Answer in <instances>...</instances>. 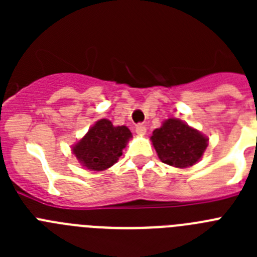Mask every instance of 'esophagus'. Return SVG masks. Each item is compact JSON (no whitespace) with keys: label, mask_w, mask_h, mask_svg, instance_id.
<instances>
[{"label":"esophagus","mask_w":257,"mask_h":257,"mask_svg":"<svg viewBox=\"0 0 257 257\" xmlns=\"http://www.w3.org/2000/svg\"><path fill=\"white\" fill-rule=\"evenodd\" d=\"M135 131H136V133H138V134H139V135H145V133H147V127H145L143 123L136 124Z\"/></svg>","instance_id":"1"}]
</instances>
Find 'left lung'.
Instances as JSON below:
<instances>
[{
	"mask_svg": "<svg viewBox=\"0 0 257 257\" xmlns=\"http://www.w3.org/2000/svg\"><path fill=\"white\" fill-rule=\"evenodd\" d=\"M151 139L160 160L180 169L194 165L207 148V138L175 118L156 128Z\"/></svg>",
	"mask_w": 257,
	"mask_h": 257,
	"instance_id": "1",
	"label": "left lung"
}]
</instances>
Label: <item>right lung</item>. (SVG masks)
I'll use <instances>...</instances> for the list:
<instances>
[{"label":"right lung","instance_id":"add662e5","mask_svg":"<svg viewBox=\"0 0 257 257\" xmlns=\"http://www.w3.org/2000/svg\"><path fill=\"white\" fill-rule=\"evenodd\" d=\"M126 126L114 127L108 119H100L73 147L77 160L94 171H103L114 165L131 138Z\"/></svg>","mask_w":257,"mask_h":257}]
</instances>
